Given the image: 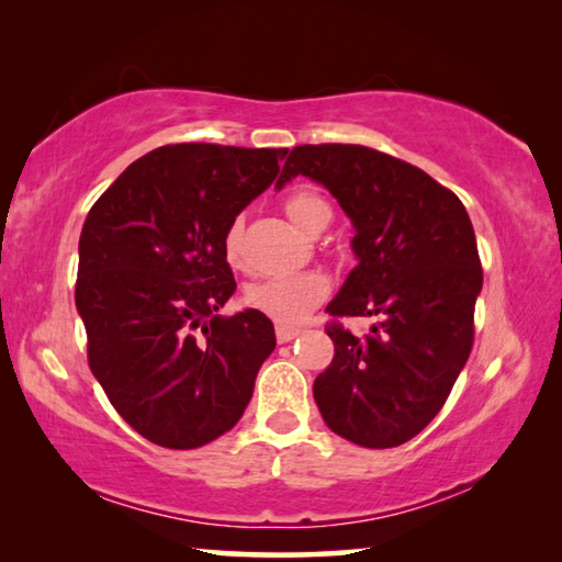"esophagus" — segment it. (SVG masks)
Returning <instances> with one entry per match:
<instances>
[{
    "label": "esophagus",
    "mask_w": 562,
    "mask_h": 562,
    "mask_svg": "<svg viewBox=\"0 0 562 562\" xmlns=\"http://www.w3.org/2000/svg\"><path fill=\"white\" fill-rule=\"evenodd\" d=\"M297 335H300L297 327H288V325H278V327H274V337H278L280 345H284V341H292Z\"/></svg>",
    "instance_id": "esophagus-1"
}]
</instances>
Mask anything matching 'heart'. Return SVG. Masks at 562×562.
I'll use <instances>...</instances> for the list:
<instances>
[{
    "instance_id": "b5f03b06",
    "label": "heart",
    "mask_w": 562,
    "mask_h": 562,
    "mask_svg": "<svg viewBox=\"0 0 562 562\" xmlns=\"http://www.w3.org/2000/svg\"><path fill=\"white\" fill-rule=\"evenodd\" d=\"M284 213H288L294 225L302 231L315 233L325 227L331 217V211L325 198L315 193L312 188H294L284 195L282 201ZM223 258L233 270H245V223L243 217H233L223 231ZM331 282L325 272L307 270V272H284L272 274L268 280H260L245 290L247 307L262 312L280 325H297L307 319V315L322 302L329 297Z\"/></svg>"
}]
</instances>
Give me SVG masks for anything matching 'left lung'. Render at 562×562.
I'll return each mask as SVG.
<instances>
[{
    "instance_id": "1",
    "label": "left lung",
    "mask_w": 562,
    "mask_h": 562,
    "mask_svg": "<svg viewBox=\"0 0 562 562\" xmlns=\"http://www.w3.org/2000/svg\"><path fill=\"white\" fill-rule=\"evenodd\" d=\"M294 176L325 186L357 231L359 265L327 307L335 357L315 379L319 414L364 449L402 446L441 412L471 355L483 284L471 217L422 168L367 146H294L278 188ZM345 316L383 322L355 338Z\"/></svg>"
}]
</instances>
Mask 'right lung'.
I'll return each mask as SVG.
<instances>
[{
    "label": "right lung",
    "mask_w": 562,
    "mask_h": 562,
    "mask_svg": "<svg viewBox=\"0 0 562 562\" xmlns=\"http://www.w3.org/2000/svg\"><path fill=\"white\" fill-rule=\"evenodd\" d=\"M288 148L168 144L113 180L79 237L76 310L93 376L133 431L198 449L240 422L274 349L235 294L223 231L280 173Z\"/></svg>",
    "instance_id": "right-lung-1"
}]
</instances>
